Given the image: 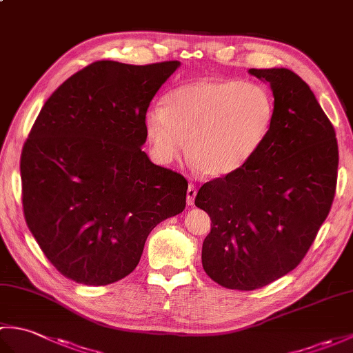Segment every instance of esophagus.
Wrapping results in <instances>:
<instances>
[{"mask_svg":"<svg viewBox=\"0 0 353 353\" xmlns=\"http://www.w3.org/2000/svg\"><path fill=\"white\" fill-rule=\"evenodd\" d=\"M196 196H197V188L192 183H190L188 191H186V203H188V206L194 205V199H196Z\"/></svg>","mask_w":353,"mask_h":353,"instance_id":"obj_1","label":"esophagus"}]
</instances>
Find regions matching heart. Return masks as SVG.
<instances>
[{
	"label": "heart",
	"mask_w": 353,
	"mask_h": 353,
	"mask_svg": "<svg viewBox=\"0 0 353 353\" xmlns=\"http://www.w3.org/2000/svg\"><path fill=\"white\" fill-rule=\"evenodd\" d=\"M264 88L236 80L205 79L172 89L163 106L145 114V132L157 159L168 163L182 152L208 176L243 168L258 152L273 119Z\"/></svg>",
	"instance_id": "obj_1"
}]
</instances>
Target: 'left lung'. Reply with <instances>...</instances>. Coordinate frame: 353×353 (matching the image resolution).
<instances>
[{
	"instance_id": "8db88e82",
	"label": "left lung",
	"mask_w": 353,
	"mask_h": 353,
	"mask_svg": "<svg viewBox=\"0 0 353 353\" xmlns=\"http://www.w3.org/2000/svg\"><path fill=\"white\" fill-rule=\"evenodd\" d=\"M273 91L272 125L243 168L206 182L196 206L211 216L201 249L206 274L252 291L301 264L331 211L339 144L310 86L285 68L254 70Z\"/></svg>"
}]
</instances>
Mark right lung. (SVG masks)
<instances>
[{"label":"right lung","instance_id":"right-lung-1","mask_svg":"<svg viewBox=\"0 0 353 353\" xmlns=\"http://www.w3.org/2000/svg\"><path fill=\"white\" fill-rule=\"evenodd\" d=\"M181 62L99 61L59 86L21 153L27 226L59 273L83 285L121 281L145 239L181 214L188 182L142 147L154 94Z\"/></svg>","mask_w":353,"mask_h":353}]
</instances>
